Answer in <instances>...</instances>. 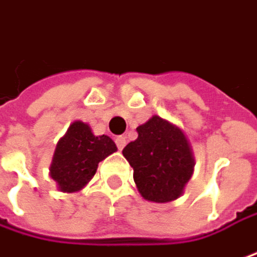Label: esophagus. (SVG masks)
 Segmentation results:
<instances>
[{
  "mask_svg": "<svg viewBox=\"0 0 257 257\" xmlns=\"http://www.w3.org/2000/svg\"><path fill=\"white\" fill-rule=\"evenodd\" d=\"M114 143H116V146H117V149H119V150H123V147L126 146V140H125V137H117V138L114 140Z\"/></svg>",
  "mask_w": 257,
  "mask_h": 257,
  "instance_id": "obj_1",
  "label": "esophagus"
}]
</instances>
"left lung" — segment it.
Wrapping results in <instances>:
<instances>
[{"label":"left lung","mask_w":257,"mask_h":257,"mask_svg":"<svg viewBox=\"0 0 257 257\" xmlns=\"http://www.w3.org/2000/svg\"><path fill=\"white\" fill-rule=\"evenodd\" d=\"M137 132L138 138L122 153L134 169L140 194L154 203L175 200L194 171V156L185 134L160 116H153Z\"/></svg>","instance_id":"8db88e82"}]
</instances>
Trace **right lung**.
Instances as JSON below:
<instances>
[{
    "mask_svg": "<svg viewBox=\"0 0 257 257\" xmlns=\"http://www.w3.org/2000/svg\"><path fill=\"white\" fill-rule=\"evenodd\" d=\"M116 150L110 137H95L89 125L76 120L57 143L50 175L57 182L60 191H79L95 175L98 163Z\"/></svg>",
    "mask_w": 257,
    "mask_h": 257,
    "instance_id": "obj_1",
    "label": "right lung"
}]
</instances>
